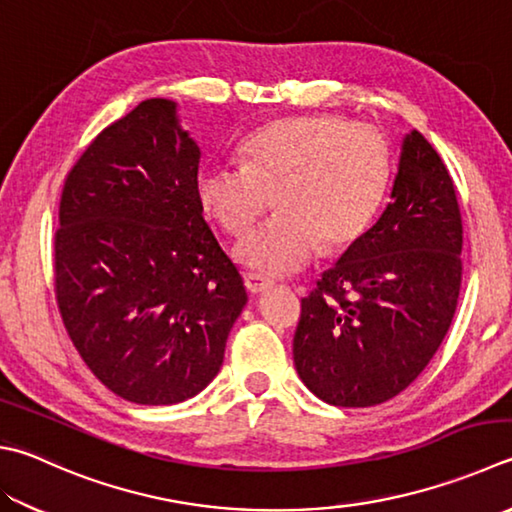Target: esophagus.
Instances as JSON below:
<instances>
[{
    "label": "esophagus",
    "mask_w": 512,
    "mask_h": 512,
    "mask_svg": "<svg viewBox=\"0 0 512 512\" xmlns=\"http://www.w3.org/2000/svg\"><path fill=\"white\" fill-rule=\"evenodd\" d=\"M245 285H247V289L252 294H263V292H267L269 287H272L274 283L269 281V278H265V276H260V274H245Z\"/></svg>",
    "instance_id": "34e87169"
}]
</instances>
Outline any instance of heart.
<instances>
[{"label": "heart", "instance_id": "b5f03b06", "mask_svg": "<svg viewBox=\"0 0 512 512\" xmlns=\"http://www.w3.org/2000/svg\"><path fill=\"white\" fill-rule=\"evenodd\" d=\"M388 176L390 151L379 131L305 115L247 136L243 165H202L196 196L227 234H243L274 198L278 211L238 240L234 258L263 274H292L310 263L318 240L334 249L361 234Z\"/></svg>", "mask_w": 512, "mask_h": 512}]
</instances>
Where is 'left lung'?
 I'll list each match as a JSON object with an SVG mask.
<instances>
[{
	"label": "left lung",
	"instance_id": "obj_1",
	"mask_svg": "<svg viewBox=\"0 0 512 512\" xmlns=\"http://www.w3.org/2000/svg\"><path fill=\"white\" fill-rule=\"evenodd\" d=\"M461 234L446 165L406 133L388 207L303 298L294 365L318 399L368 408L417 379L457 310Z\"/></svg>",
	"mask_w": 512,
	"mask_h": 512
}]
</instances>
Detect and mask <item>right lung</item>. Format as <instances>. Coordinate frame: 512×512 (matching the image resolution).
<instances>
[{
	"label": "right lung",
	"instance_id": "right-lung-1",
	"mask_svg": "<svg viewBox=\"0 0 512 512\" xmlns=\"http://www.w3.org/2000/svg\"><path fill=\"white\" fill-rule=\"evenodd\" d=\"M198 165L178 104L151 98L89 144L62 191L64 327L106 388L140 406L205 390L247 303L243 276L202 216Z\"/></svg>",
	"mask_w": 512,
	"mask_h": 512
}]
</instances>
